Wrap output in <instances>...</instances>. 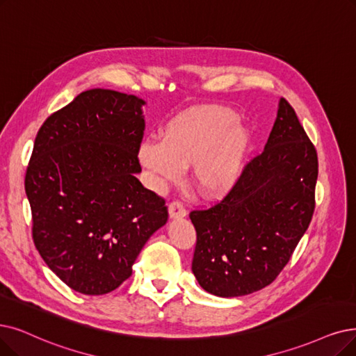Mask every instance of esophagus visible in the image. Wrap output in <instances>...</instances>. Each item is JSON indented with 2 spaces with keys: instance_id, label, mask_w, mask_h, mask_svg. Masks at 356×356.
<instances>
[{
  "instance_id": "1",
  "label": "esophagus",
  "mask_w": 356,
  "mask_h": 356,
  "mask_svg": "<svg viewBox=\"0 0 356 356\" xmlns=\"http://www.w3.org/2000/svg\"><path fill=\"white\" fill-rule=\"evenodd\" d=\"M186 215H187V209L182 204V202L174 200L169 204V216L170 218L177 219V218H184Z\"/></svg>"
}]
</instances>
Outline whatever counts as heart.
I'll use <instances>...</instances> for the list:
<instances>
[{
	"instance_id": "heart-1",
	"label": "heart",
	"mask_w": 356,
	"mask_h": 356,
	"mask_svg": "<svg viewBox=\"0 0 356 356\" xmlns=\"http://www.w3.org/2000/svg\"><path fill=\"white\" fill-rule=\"evenodd\" d=\"M236 120L232 111L219 106L182 112L165 125L161 140L141 143L140 162L161 182L178 179L181 169L191 166L198 191L223 194L239 178L248 146Z\"/></svg>"
}]
</instances>
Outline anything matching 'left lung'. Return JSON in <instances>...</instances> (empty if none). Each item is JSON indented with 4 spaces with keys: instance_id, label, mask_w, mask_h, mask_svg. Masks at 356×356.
Instances as JSON below:
<instances>
[{
    "instance_id": "1",
    "label": "left lung",
    "mask_w": 356,
    "mask_h": 356,
    "mask_svg": "<svg viewBox=\"0 0 356 356\" xmlns=\"http://www.w3.org/2000/svg\"><path fill=\"white\" fill-rule=\"evenodd\" d=\"M317 150L286 99L264 150L222 200L190 211L197 243L193 273L222 298L270 285L288 264L316 207Z\"/></svg>"
}]
</instances>
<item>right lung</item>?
I'll return each mask as SVG.
<instances>
[{
  "label": "right lung",
  "mask_w": 356,
  "mask_h": 356,
  "mask_svg": "<svg viewBox=\"0 0 356 356\" xmlns=\"http://www.w3.org/2000/svg\"><path fill=\"white\" fill-rule=\"evenodd\" d=\"M134 95L90 89L42 124L24 177L40 257L84 295L117 289L147 239L168 220L165 198L145 188V134Z\"/></svg>",
  "instance_id": "right-lung-1"
}]
</instances>
